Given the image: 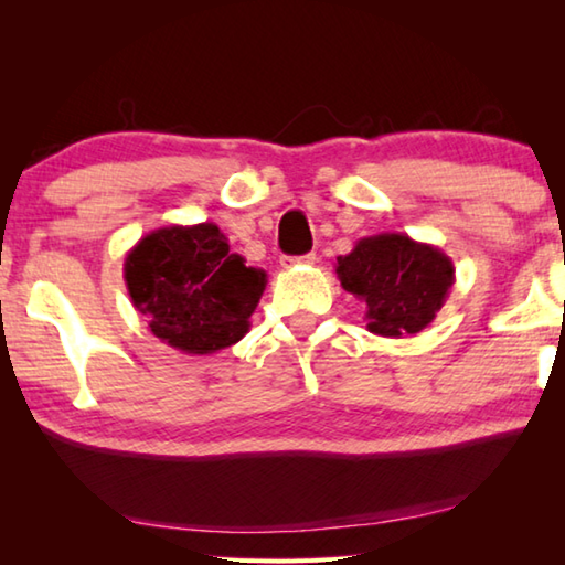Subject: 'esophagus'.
<instances>
[{"label": "esophagus", "mask_w": 565, "mask_h": 565, "mask_svg": "<svg viewBox=\"0 0 565 565\" xmlns=\"http://www.w3.org/2000/svg\"><path fill=\"white\" fill-rule=\"evenodd\" d=\"M317 262V254H303V256H284L281 259V266L284 269H296V266H309Z\"/></svg>", "instance_id": "34e87169"}]
</instances>
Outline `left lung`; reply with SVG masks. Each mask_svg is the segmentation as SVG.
Segmentation results:
<instances>
[{
	"mask_svg": "<svg viewBox=\"0 0 565 565\" xmlns=\"http://www.w3.org/2000/svg\"><path fill=\"white\" fill-rule=\"evenodd\" d=\"M343 289L366 303V329L401 339L418 333L436 319L456 281L454 262L431 244L406 234L359 238L337 259Z\"/></svg>",
	"mask_w": 565,
	"mask_h": 565,
	"instance_id": "obj_1",
	"label": "left lung"
}]
</instances>
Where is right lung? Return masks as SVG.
Segmentation results:
<instances>
[{"instance_id":"1","label":"right lung","mask_w":565,"mask_h":565,"mask_svg":"<svg viewBox=\"0 0 565 565\" xmlns=\"http://www.w3.org/2000/svg\"><path fill=\"white\" fill-rule=\"evenodd\" d=\"M124 281L149 331L191 356L242 341L266 289V271L228 252L216 224L161 226L124 259Z\"/></svg>"}]
</instances>
